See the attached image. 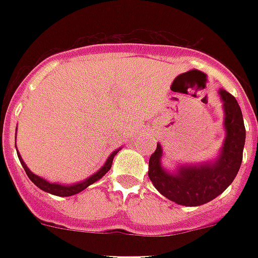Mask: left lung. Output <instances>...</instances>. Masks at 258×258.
Segmentation results:
<instances>
[{
    "label": "left lung",
    "mask_w": 258,
    "mask_h": 258,
    "mask_svg": "<svg viewBox=\"0 0 258 258\" xmlns=\"http://www.w3.org/2000/svg\"><path fill=\"white\" fill-rule=\"evenodd\" d=\"M224 109L225 139L216 158L200 163H178L174 170L162 163L161 143L150 157L149 178L167 200L183 206H201L222 194L240 170L245 146L244 117L236 97L218 89Z\"/></svg>",
    "instance_id": "obj_1"
}]
</instances>
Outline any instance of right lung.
<instances>
[{
  "label": "right lung",
  "mask_w": 258,
  "mask_h": 258,
  "mask_svg": "<svg viewBox=\"0 0 258 258\" xmlns=\"http://www.w3.org/2000/svg\"><path fill=\"white\" fill-rule=\"evenodd\" d=\"M16 135H17V128H16ZM16 150H17V147H16ZM119 151H120V149H116L115 151H113V153L109 154V157L107 158V161H105L104 165L101 166L100 169L97 170L95 174H92L91 176H88L87 179L80 180V182H76V183H72V184L58 183V182H49V180L44 179L42 176L36 175V174L30 171L29 167L25 165V162H24V159L21 158L20 153H17V155H18V159H20V162H21L22 167H24V170H25L26 175L29 176V179L32 180V182H33V183L36 184L38 188H41L42 191L49 192V194H53V196L71 197V196H75V194H79V192L83 191V190H86L88 186H91V184L95 183V182H97V180L100 179V178H103V176H104L105 174L109 171L111 166H112L113 158H115V155H116Z\"/></svg>",
  "instance_id": "obj_1"
}]
</instances>
